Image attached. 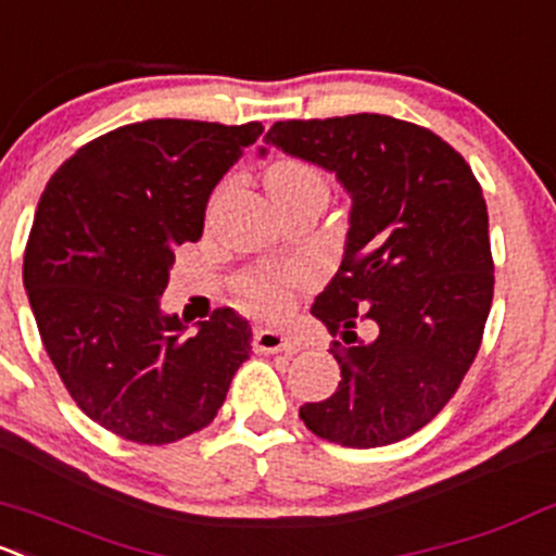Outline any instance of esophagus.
Returning a JSON list of instances; mask_svg holds the SVG:
<instances>
[{"label": "esophagus", "mask_w": 556, "mask_h": 556, "mask_svg": "<svg viewBox=\"0 0 556 556\" xmlns=\"http://www.w3.org/2000/svg\"><path fill=\"white\" fill-rule=\"evenodd\" d=\"M253 346H255V352H263V354L298 352V341L293 336H288V332H282V330H271V327H258V330H255Z\"/></svg>", "instance_id": "34e87169"}]
</instances>
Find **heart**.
<instances>
[{
    "mask_svg": "<svg viewBox=\"0 0 556 556\" xmlns=\"http://www.w3.org/2000/svg\"><path fill=\"white\" fill-rule=\"evenodd\" d=\"M266 189L271 200H288V197L306 194V191L327 194V178L319 167L308 165V162L279 160L266 170ZM298 282H303L301 271H253L242 277L239 293L263 314H277L288 306L290 290Z\"/></svg>",
    "mask_w": 556,
    "mask_h": 556,
    "instance_id": "heart-1",
    "label": "heart"
}]
</instances>
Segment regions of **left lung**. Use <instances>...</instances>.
I'll list each match as a JSON object with an SVG mask.
<instances>
[{
    "instance_id": "left-lung-1",
    "label": "left lung",
    "mask_w": 556,
    "mask_h": 556,
    "mask_svg": "<svg viewBox=\"0 0 556 556\" xmlns=\"http://www.w3.org/2000/svg\"><path fill=\"white\" fill-rule=\"evenodd\" d=\"M263 143L336 175L352 202L341 266L312 306L344 343L341 381L303 424L359 450L416 434L464 381L493 303L475 173L440 136L381 114L277 122Z\"/></svg>"
}]
</instances>
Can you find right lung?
I'll list each match as a JSON object with an SVG mask.
<instances>
[{"mask_svg": "<svg viewBox=\"0 0 556 556\" xmlns=\"http://www.w3.org/2000/svg\"><path fill=\"white\" fill-rule=\"evenodd\" d=\"M261 132L136 122L81 146L45 186L23 288L68 394L125 440L167 445L204 429L250 356L253 330L233 308L189 332L160 298L175 248L202 237L210 194Z\"/></svg>", "mask_w": 556, "mask_h": 556, "instance_id": "obj_1", "label": "right lung"}]
</instances>
